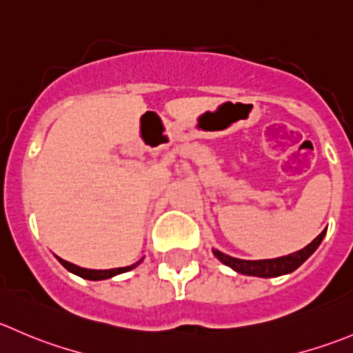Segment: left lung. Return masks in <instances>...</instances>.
Listing matches in <instances>:
<instances>
[{
	"label": "left lung",
	"mask_w": 353,
	"mask_h": 353,
	"mask_svg": "<svg viewBox=\"0 0 353 353\" xmlns=\"http://www.w3.org/2000/svg\"><path fill=\"white\" fill-rule=\"evenodd\" d=\"M326 231L321 232L312 243L305 246V248L299 250L295 253H290L286 256H278V259H268V260H243V259H234V256H229L225 253L219 252V250H212L214 255L221 260L222 263H225L228 268L234 269L236 272L245 276H256V278H276V276L290 274L295 269H299L310 255L317 250V246L323 241Z\"/></svg>",
	"instance_id": "8db88e82"
}]
</instances>
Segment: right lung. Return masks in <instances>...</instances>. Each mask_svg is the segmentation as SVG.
<instances>
[{"mask_svg":"<svg viewBox=\"0 0 353 353\" xmlns=\"http://www.w3.org/2000/svg\"><path fill=\"white\" fill-rule=\"evenodd\" d=\"M58 262L63 265L65 269H67L68 272H72V274L75 276H81V278L84 279H90V281H101V279H108V278H114V276L117 274H122V272H128L131 271V269H134L136 265H139V263L143 262L141 260H138L136 263H132V265H128V268H117V269H108V271H94V269H84V268H79V265H74V263L67 262V260L60 259V256H57Z\"/></svg>","mask_w":353,"mask_h":353,"instance_id":"obj_1","label":"right lung"}]
</instances>
